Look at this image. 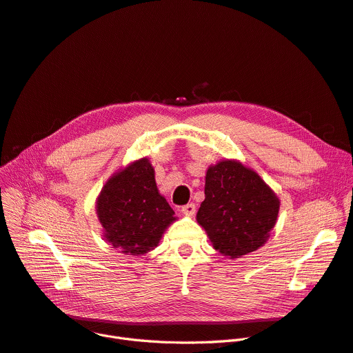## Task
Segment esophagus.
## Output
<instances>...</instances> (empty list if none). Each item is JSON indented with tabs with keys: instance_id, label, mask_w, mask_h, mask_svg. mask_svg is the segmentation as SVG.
<instances>
[{
	"instance_id": "esophagus-1",
	"label": "esophagus",
	"mask_w": 353,
	"mask_h": 353,
	"mask_svg": "<svg viewBox=\"0 0 353 353\" xmlns=\"http://www.w3.org/2000/svg\"><path fill=\"white\" fill-rule=\"evenodd\" d=\"M181 213H183L184 216H189V217L194 216V213H196V206H194V203H189V205L183 206V208H181Z\"/></svg>"
}]
</instances>
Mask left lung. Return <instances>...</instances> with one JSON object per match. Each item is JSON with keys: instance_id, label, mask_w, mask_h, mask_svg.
Masks as SVG:
<instances>
[{"instance_id": "left-lung-1", "label": "left lung", "mask_w": 353, "mask_h": 353, "mask_svg": "<svg viewBox=\"0 0 353 353\" xmlns=\"http://www.w3.org/2000/svg\"><path fill=\"white\" fill-rule=\"evenodd\" d=\"M279 208V197L261 176L239 160L225 159L206 172L196 220L219 253L237 259L268 242Z\"/></svg>"}]
</instances>
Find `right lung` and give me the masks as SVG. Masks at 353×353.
I'll list each match as a JSON object with an SVG mask.
<instances>
[{
	"label": "right lung",
	"mask_w": 353,
	"mask_h": 353,
	"mask_svg": "<svg viewBox=\"0 0 353 353\" xmlns=\"http://www.w3.org/2000/svg\"><path fill=\"white\" fill-rule=\"evenodd\" d=\"M96 212L105 242L132 256L156 249L165 229L177 219L157 189L147 157L128 163L105 181Z\"/></svg>",
	"instance_id": "add662e5"
}]
</instances>
